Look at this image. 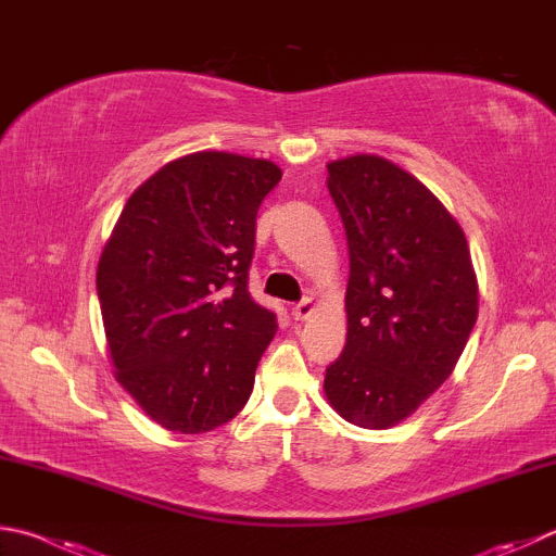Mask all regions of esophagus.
<instances>
[{"label":"esophagus","mask_w":556,"mask_h":556,"mask_svg":"<svg viewBox=\"0 0 556 556\" xmlns=\"http://www.w3.org/2000/svg\"><path fill=\"white\" fill-rule=\"evenodd\" d=\"M313 313V301L311 299H301L299 304H294V308H291V316H294L296 320H306Z\"/></svg>","instance_id":"esophagus-1"}]
</instances>
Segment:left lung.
<instances>
[{"label":"left lung","instance_id":"1","mask_svg":"<svg viewBox=\"0 0 556 556\" xmlns=\"http://www.w3.org/2000/svg\"><path fill=\"white\" fill-rule=\"evenodd\" d=\"M350 252L348 342L326 396L359 428L387 430L445 381L479 313L457 220L432 191L379 155L328 165Z\"/></svg>","mask_w":556,"mask_h":556}]
</instances>
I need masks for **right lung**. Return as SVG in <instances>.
Returning a JSON list of instances; mask_svg holds the SVG:
<instances>
[{
  "label": "right lung",
  "instance_id": "obj_1",
  "mask_svg": "<svg viewBox=\"0 0 556 556\" xmlns=\"http://www.w3.org/2000/svg\"><path fill=\"white\" fill-rule=\"evenodd\" d=\"M269 160L194 153L143 181L97 269L116 379L160 426L197 435L250 399L277 316L248 291Z\"/></svg>",
  "mask_w": 556,
  "mask_h": 556
}]
</instances>
